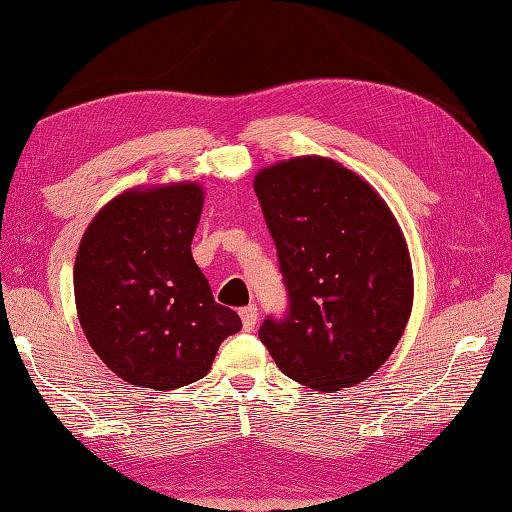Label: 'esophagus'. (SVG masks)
I'll use <instances>...</instances> for the list:
<instances>
[{
	"label": "esophagus",
	"instance_id": "obj_1",
	"mask_svg": "<svg viewBox=\"0 0 512 512\" xmlns=\"http://www.w3.org/2000/svg\"><path fill=\"white\" fill-rule=\"evenodd\" d=\"M240 318H243L245 332H252L254 327H256V323H258V310H256V305L243 307V310H240Z\"/></svg>",
	"mask_w": 512,
	"mask_h": 512
}]
</instances>
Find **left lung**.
Returning <instances> with one entry per match:
<instances>
[{
  "label": "left lung",
  "mask_w": 512,
  "mask_h": 512,
  "mask_svg": "<svg viewBox=\"0 0 512 512\" xmlns=\"http://www.w3.org/2000/svg\"><path fill=\"white\" fill-rule=\"evenodd\" d=\"M289 298L260 341L289 379L334 392L372 376L412 310V265L383 198L339 162L303 156L256 173Z\"/></svg>",
  "instance_id": "8db88e82"
}]
</instances>
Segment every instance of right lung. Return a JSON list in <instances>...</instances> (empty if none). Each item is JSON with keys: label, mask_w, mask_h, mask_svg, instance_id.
<instances>
[{"label": "right lung", "mask_w": 512, "mask_h": 512, "mask_svg": "<svg viewBox=\"0 0 512 512\" xmlns=\"http://www.w3.org/2000/svg\"><path fill=\"white\" fill-rule=\"evenodd\" d=\"M202 200L196 182L129 189L102 207L77 249V318L106 368L131 385L173 390L202 379L243 327L191 256Z\"/></svg>", "instance_id": "obj_1"}]
</instances>
